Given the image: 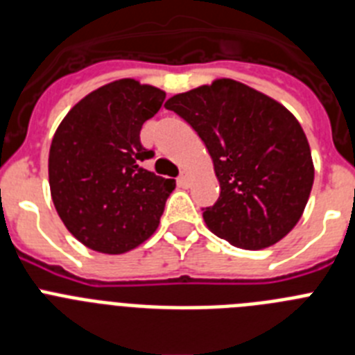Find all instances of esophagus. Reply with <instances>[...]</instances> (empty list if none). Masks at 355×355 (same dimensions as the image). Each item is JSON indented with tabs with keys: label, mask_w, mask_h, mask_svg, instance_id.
Masks as SVG:
<instances>
[{
	"label": "esophagus",
	"mask_w": 355,
	"mask_h": 355,
	"mask_svg": "<svg viewBox=\"0 0 355 355\" xmlns=\"http://www.w3.org/2000/svg\"><path fill=\"white\" fill-rule=\"evenodd\" d=\"M190 184H192V180H190V174H188V172H183V174H181L180 178H178V187L188 188V187H190Z\"/></svg>",
	"instance_id": "esophagus-1"
}]
</instances>
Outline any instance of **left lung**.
I'll list each match as a JSON object with an SVG mask.
<instances>
[{
  "mask_svg": "<svg viewBox=\"0 0 355 355\" xmlns=\"http://www.w3.org/2000/svg\"><path fill=\"white\" fill-rule=\"evenodd\" d=\"M165 108L199 133L213 159L220 197L202 211L209 231L249 250L283 240L315 180L306 133L290 110L229 78L175 94Z\"/></svg>",
  "mask_w": 355,
  "mask_h": 355,
  "instance_id": "8db88e82",
  "label": "left lung"
}]
</instances>
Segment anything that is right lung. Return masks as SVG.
<instances>
[{"label":"right lung","mask_w":355,"mask_h":355,"mask_svg":"<svg viewBox=\"0 0 355 355\" xmlns=\"http://www.w3.org/2000/svg\"><path fill=\"white\" fill-rule=\"evenodd\" d=\"M165 92L133 78L106 83L69 110L49 149V188L72 236L103 254H124L153 236L175 188L140 167L153 150L140 130Z\"/></svg>","instance_id":"obj_1"}]
</instances>
